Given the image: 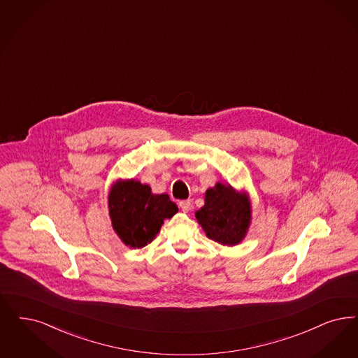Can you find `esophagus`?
<instances>
[{"label": "esophagus", "mask_w": 358, "mask_h": 358, "mask_svg": "<svg viewBox=\"0 0 358 358\" xmlns=\"http://www.w3.org/2000/svg\"><path fill=\"white\" fill-rule=\"evenodd\" d=\"M180 208H181V210L184 212V213H187L189 210H190V201L185 200V201H180Z\"/></svg>", "instance_id": "34e87169"}]
</instances>
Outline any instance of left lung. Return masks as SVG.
Masks as SVG:
<instances>
[{"label":"left lung","mask_w":358,"mask_h":358,"mask_svg":"<svg viewBox=\"0 0 358 358\" xmlns=\"http://www.w3.org/2000/svg\"><path fill=\"white\" fill-rule=\"evenodd\" d=\"M203 201L196 218L206 237L224 246L241 243L252 224V202L248 192L217 182L205 192Z\"/></svg>","instance_id":"left-lung-1"}]
</instances>
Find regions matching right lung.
<instances>
[{
	"mask_svg": "<svg viewBox=\"0 0 358 358\" xmlns=\"http://www.w3.org/2000/svg\"><path fill=\"white\" fill-rule=\"evenodd\" d=\"M109 217L118 238L129 248L152 243L164 224L178 212L168 194H155L137 180H117L108 196Z\"/></svg>",
	"mask_w": 358,
	"mask_h": 358,
	"instance_id": "1",
	"label": "right lung"
}]
</instances>
